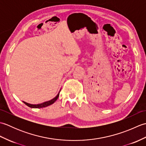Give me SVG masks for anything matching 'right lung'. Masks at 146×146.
Wrapping results in <instances>:
<instances>
[{
  "mask_svg": "<svg viewBox=\"0 0 146 146\" xmlns=\"http://www.w3.org/2000/svg\"><path fill=\"white\" fill-rule=\"evenodd\" d=\"M59 95H60V92L58 93V94L56 95V97H54L53 99H52V100L48 101V102H44V103H42V104H37V105H33V104H30L28 103H26V102H24V103L27 106L31 107V108H42V107H48L49 105H50L51 104H52L53 103H54L55 101L57 100L58 98L59 97Z\"/></svg>",
  "mask_w": 146,
  "mask_h": 146,
  "instance_id": "1",
  "label": "right lung"
}]
</instances>
